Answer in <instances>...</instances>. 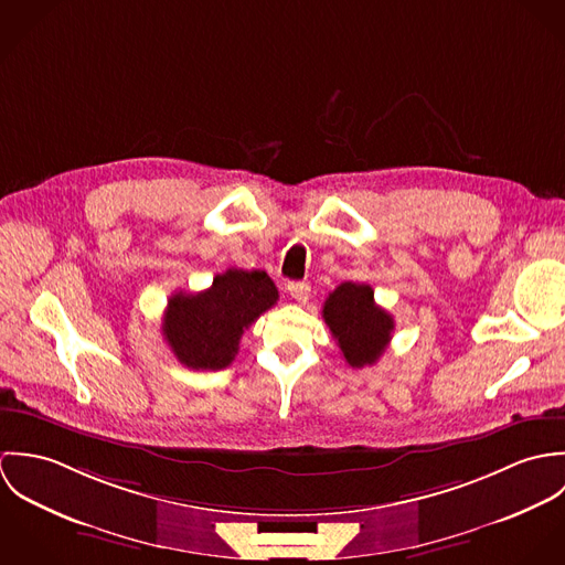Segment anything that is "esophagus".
Returning a JSON list of instances; mask_svg holds the SVG:
<instances>
[{
    "mask_svg": "<svg viewBox=\"0 0 565 565\" xmlns=\"http://www.w3.org/2000/svg\"><path fill=\"white\" fill-rule=\"evenodd\" d=\"M287 291H289V296H291L294 300H298V302H307L309 296H311L309 282H289V285H287Z\"/></svg>",
    "mask_w": 565,
    "mask_h": 565,
    "instance_id": "obj_1",
    "label": "esophagus"
}]
</instances>
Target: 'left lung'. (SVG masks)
<instances>
[{
  "mask_svg": "<svg viewBox=\"0 0 565 565\" xmlns=\"http://www.w3.org/2000/svg\"><path fill=\"white\" fill-rule=\"evenodd\" d=\"M322 318L350 367L374 365L392 341L394 318L363 282H341L323 302Z\"/></svg>",
  "mask_w": 565,
  "mask_h": 565,
  "instance_id": "8db88e82",
  "label": "left lung"
}]
</instances>
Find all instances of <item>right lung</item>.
<instances>
[{
  "instance_id": "add662e5",
  "label": "right lung",
  "mask_w": 565,
  "mask_h": 565,
  "mask_svg": "<svg viewBox=\"0 0 565 565\" xmlns=\"http://www.w3.org/2000/svg\"><path fill=\"white\" fill-rule=\"evenodd\" d=\"M278 302L274 280L260 269L231 267L200 294H173L162 337L189 370H224L239 352L243 330Z\"/></svg>"
}]
</instances>
